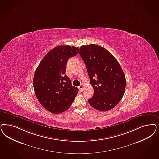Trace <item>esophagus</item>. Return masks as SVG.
<instances>
[{"mask_svg":"<svg viewBox=\"0 0 159 159\" xmlns=\"http://www.w3.org/2000/svg\"><path fill=\"white\" fill-rule=\"evenodd\" d=\"M83 88H84V86H83V84H81V85L79 87V90H82Z\"/></svg>","mask_w":159,"mask_h":159,"instance_id":"esophagus-1","label":"esophagus"}]
</instances>
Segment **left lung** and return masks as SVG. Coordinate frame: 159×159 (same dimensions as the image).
Segmentation results:
<instances>
[{"label": "left lung", "instance_id": "1", "mask_svg": "<svg viewBox=\"0 0 159 159\" xmlns=\"http://www.w3.org/2000/svg\"><path fill=\"white\" fill-rule=\"evenodd\" d=\"M79 54L94 89L89 103L101 111L112 109L120 102L126 89L125 75L120 64L107 50L94 44L82 46Z\"/></svg>", "mask_w": 159, "mask_h": 159}]
</instances>
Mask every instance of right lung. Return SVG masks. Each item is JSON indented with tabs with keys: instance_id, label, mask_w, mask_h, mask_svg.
I'll list each match as a JSON object with an SVG mask.
<instances>
[{
	"instance_id": "add662e5",
	"label": "right lung",
	"mask_w": 159,
	"mask_h": 159,
	"mask_svg": "<svg viewBox=\"0 0 159 159\" xmlns=\"http://www.w3.org/2000/svg\"><path fill=\"white\" fill-rule=\"evenodd\" d=\"M79 47L58 46L41 60L33 77V88L39 103L45 109L59 114L68 109L78 93L66 76V64L77 55Z\"/></svg>"
}]
</instances>
